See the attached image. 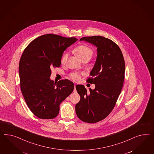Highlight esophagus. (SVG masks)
<instances>
[{
    "label": "esophagus",
    "mask_w": 154,
    "mask_h": 154,
    "mask_svg": "<svg viewBox=\"0 0 154 154\" xmlns=\"http://www.w3.org/2000/svg\"><path fill=\"white\" fill-rule=\"evenodd\" d=\"M76 89H75H75H74V92H76Z\"/></svg>",
    "instance_id": "obj_1"
}]
</instances>
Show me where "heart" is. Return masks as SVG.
<instances>
[{
  "label": "heart",
  "mask_w": 154,
  "mask_h": 154,
  "mask_svg": "<svg viewBox=\"0 0 154 154\" xmlns=\"http://www.w3.org/2000/svg\"><path fill=\"white\" fill-rule=\"evenodd\" d=\"M75 53L78 57V58L81 60L83 59H88V60L90 59L93 54H94V50L88 46L82 44L76 47L74 50ZM68 57V54L66 52H64L62 55V58H61V63H64L66 62V60ZM81 74L79 73H72L70 77L71 79L74 80L75 81H79L81 79Z\"/></svg>",
  "instance_id": "heart-1"
}]
</instances>
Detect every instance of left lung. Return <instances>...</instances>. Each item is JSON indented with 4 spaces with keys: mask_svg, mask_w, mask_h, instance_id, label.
Segmentation results:
<instances>
[{
    "mask_svg": "<svg viewBox=\"0 0 154 154\" xmlns=\"http://www.w3.org/2000/svg\"><path fill=\"white\" fill-rule=\"evenodd\" d=\"M97 47V55L87 82L95 88L87 91L83 85L75 86L81 99L75 112L81 121L95 123L112 111L121 94L125 79V62L119 47L112 40L101 36L81 38Z\"/></svg>",
    "mask_w": 154,
    "mask_h": 154,
    "instance_id": "obj_1",
    "label": "left lung"
}]
</instances>
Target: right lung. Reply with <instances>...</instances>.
<instances>
[{
  "instance_id": "right-lung-1",
  "label": "right lung",
  "mask_w": 154,
  "mask_h": 154,
  "mask_svg": "<svg viewBox=\"0 0 154 154\" xmlns=\"http://www.w3.org/2000/svg\"><path fill=\"white\" fill-rule=\"evenodd\" d=\"M77 41L54 34L42 35L31 42L21 56L19 75L22 94L30 110L40 119H53L59 105L74 89L68 79L51 80V69L59 67L64 51Z\"/></svg>"
}]
</instances>
